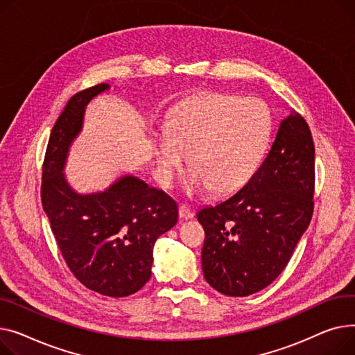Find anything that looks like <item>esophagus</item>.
<instances>
[{
    "mask_svg": "<svg viewBox=\"0 0 355 355\" xmlns=\"http://www.w3.org/2000/svg\"><path fill=\"white\" fill-rule=\"evenodd\" d=\"M179 216H180L182 219H192V218L195 216V214H193V211L191 209L189 206L180 205V206H179Z\"/></svg>",
    "mask_w": 355,
    "mask_h": 355,
    "instance_id": "34e87169",
    "label": "esophagus"
}]
</instances>
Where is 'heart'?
I'll use <instances>...</instances> for the list:
<instances>
[{"instance_id": "1", "label": "heart", "mask_w": 355, "mask_h": 355, "mask_svg": "<svg viewBox=\"0 0 355 355\" xmlns=\"http://www.w3.org/2000/svg\"><path fill=\"white\" fill-rule=\"evenodd\" d=\"M168 133L153 140L162 179L171 183L189 156V192L239 191L257 172L272 133V113L258 98L207 94L173 112Z\"/></svg>"}]
</instances>
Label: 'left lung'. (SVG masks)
<instances>
[{
  "instance_id": "1",
  "label": "left lung",
  "mask_w": 355,
  "mask_h": 355,
  "mask_svg": "<svg viewBox=\"0 0 355 355\" xmlns=\"http://www.w3.org/2000/svg\"><path fill=\"white\" fill-rule=\"evenodd\" d=\"M314 189V141L305 119L291 112L249 182L196 215L205 229L206 282L227 297H248L272 284L311 222Z\"/></svg>"
}]
</instances>
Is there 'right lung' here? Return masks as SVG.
<instances>
[{
    "instance_id": "add662e5",
    "label": "right lung",
    "mask_w": 355,
    "mask_h": 355,
    "mask_svg": "<svg viewBox=\"0 0 355 355\" xmlns=\"http://www.w3.org/2000/svg\"><path fill=\"white\" fill-rule=\"evenodd\" d=\"M109 85L76 93L51 130L41 175V203L73 275L101 295L121 298L150 279L156 239L178 222V205L163 191L124 176L107 191L78 195L62 169L81 130L87 103Z\"/></svg>"
}]
</instances>
